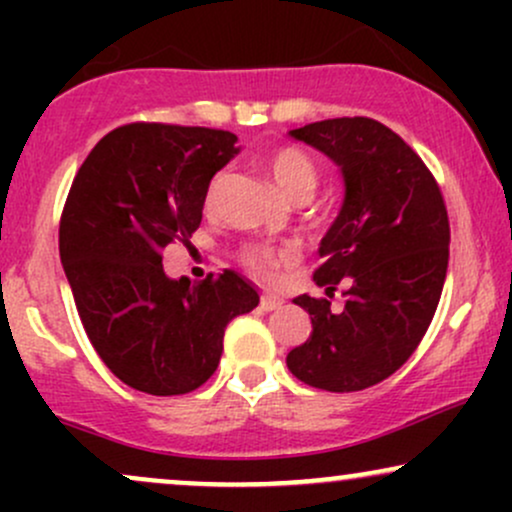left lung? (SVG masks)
Returning a JSON list of instances; mask_svg holds the SVG:
<instances>
[{
	"instance_id": "left-lung-1",
	"label": "left lung",
	"mask_w": 512,
	"mask_h": 512,
	"mask_svg": "<svg viewBox=\"0 0 512 512\" xmlns=\"http://www.w3.org/2000/svg\"><path fill=\"white\" fill-rule=\"evenodd\" d=\"M223 129L134 122L81 163L60 221V257L81 325L115 378L170 397L219 368L223 332L260 296L233 269L168 276L163 250L190 248L209 182L238 154Z\"/></svg>"
}]
</instances>
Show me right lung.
I'll list each match as a JSON object with an SVG mask.
<instances>
[{"label": "right lung", "mask_w": 512, "mask_h": 512, "mask_svg": "<svg viewBox=\"0 0 512 512\" xmlns=\"http://www.w3.org/2000/svg\"><path fill=\"white\" fill-rule=\"evenodd\" d=\"M339 168L344 199L320 243V296H298L313 322L286 356L298 380L356 392L414 354L448 272L450 223L431 170L390 127L334 117L289 132Z\"/></svg>", "instance_id": "1"}]
</instances>
